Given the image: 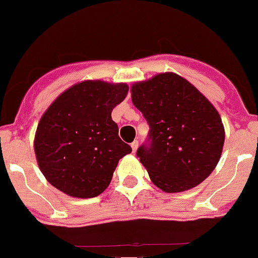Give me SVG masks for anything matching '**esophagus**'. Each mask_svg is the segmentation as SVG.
<instances>
[{
    "mask_svg": "<svg viewBox=\"0 0 258 258\" xmlns=\"http://www.w3.org/2000/svg\"><path fill=\"white\" fill-rule=\"evenodd\" d=\"M131 147H132V151L136 152L137 151V147H139V141H137V140H135V141L131 144Z\"/></svg>",
    "mask_w": 258,
    "mask_h": 258,
    "instance_id": "34e87169",
    "label": "esophagus"
}]
</instances>
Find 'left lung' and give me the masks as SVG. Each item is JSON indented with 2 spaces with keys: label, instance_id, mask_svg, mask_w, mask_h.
<instances>
[{
  "label": "left lung",
  "instance_id": "obj_1",
  "mask_svg": "<svg viewBox=\"0 0 258 258\" xmlns=\"http://www.w3.org/2000/svg\"><path fill=\"white\" fill-rule=\"evenodd\" d=\"M132 103L150 126L137 150L151 181L166 192L197 186L216 169L224 127L213 104L186 79L161 73L131 87Z\"/></svg>",
  "mask_w": 258,
  "mask_h": 258
}]
</instances>
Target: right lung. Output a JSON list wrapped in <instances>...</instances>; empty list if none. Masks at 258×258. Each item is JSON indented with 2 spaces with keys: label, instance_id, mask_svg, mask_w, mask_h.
Returning a JSON list of instances; mask_svg holds the SVG:
<instances>
[{
  "label": "right lung",
  "instance_id": "obj_1",
  "mask_svg": "<svg viewBox=\"0 0 258 258\" xmlns=\"http://www.w3.org/2000/svg\"><path fill=\"white\" fill-rule=\"evenodd\" d=\"M128 93L124 83L84 81L62 92L37 124L34 149L47 181L74 198L107 189L119 159L131 154L112 111Z\"/></svg>",
  "mask_w": 258,
  "mask_h": 258
}]
</instances>
